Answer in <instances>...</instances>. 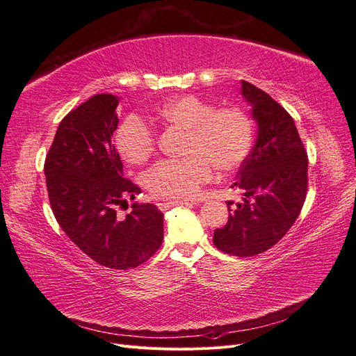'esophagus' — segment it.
Here are the masks:
<instances>
[{"mask_svg": "<svg viewBox=\"0 0 356 356\" xmlns=\"http://www.w3.org/2000/svg\"><path fill=\"white\" fill-rule=\"evenodd\" d=\"M193 202H188V201H167V202H160L158 204V208L161 209V211H165V209L175 207V205H189Z\"/></svg>", "mask_w": 356, "mask_h": 356, "instance_id": "esophagus-1", "label": "esophagus"}]
</instances>
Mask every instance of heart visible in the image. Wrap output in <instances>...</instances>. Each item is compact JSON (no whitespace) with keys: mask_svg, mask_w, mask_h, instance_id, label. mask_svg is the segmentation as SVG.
I'll list each match as a JSON object with an SVG mask.
<instances>
[{"mask_svg":"<svg viewBox=\"0 0 356 356\" xmlns=\"http://www.w3.org/2000/svg\"><path fill=\"white\" fill-rule=\"evenodd\" d=\"M163 124L186 131L183 160L156 163L145 183L158 198L191 200L211 181L216 168L233 171L249 155L254 140L251 118L241 107H218L196 95H180L156 111ZM155 135L139 117L130 115L117 129L115 147L130 164L147 163L155 151Z\"/></svg>","mask_w":356,"mask_h":356,"instance_id":"obj_1","label":"heart"}]
</instances>
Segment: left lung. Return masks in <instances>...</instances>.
Segmentation results:
<instances>
[{
  "instance_id": "1",
  "label": "left lung",
  "mask_w": 356,
  "mask_h": 356,
  "mask_svg": "<svg viewBox=\"0 0 356 356\" xmlns=\"http://www.w3.org/2000/svg\"><path fill=\"white\" fill-rule=\"evenodd\" d=\"M242 95L258 126L254 148L232 188L242 202L232 209L225 227L214 230V245L236 257H252L277 243L293 226L308 188V158L293 118L267 92L242 81Z\"/></svg>"
}]
</instances>
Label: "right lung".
<instances>
[{"mask_svg": "<svg viewBox=\"0 0 356 356\" xmlns=\"http://www.w3.org/2000/svg\"><path fill=\"white\" fill-rule=\"evenodd\" d=\"M118 98L98 94L65 115L45 158L51 209L83 254L98 264L127 270L149 259L164 239V214L154 204H134L120 217L115 207L140 188L123 177L111 142Z\"/></svg>", "mask_w": 356, "mask_h": 356, "instance_id": "1", "label": "right lung"}]
</instances>
